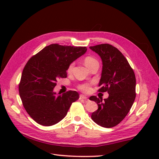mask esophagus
Wrapping results in <instances>:
<instances>
[{"label": "esophagus", "mask_w": 159, "mask_h": 159, "mask_svg": "<svg viewBox=\"0 0 159 159\" xmlns=\"http://www.w3.org/2000/svg\"><path fill=\"white\" fill-rule=\"evenodd\" d=\"M79 99H87L88 98L85 95H80Z\"/></svg>", "instance_id": "1"}]
</instances>
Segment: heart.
I'll return each instance as SVG.
<instances>
[{"label":"heart","mask_w":159,"mask_h":159,"mask_svg":"<svg viewBox=\"0 0 159 159\" xmlns=\"http://www.w3.org/2000/svg\"><path fill=\"white\" fill-rule=\"evenodd\" d=\"M84 64L85 65L87 66L88 69H90L91 66H93L94 64H98V61L97 60H95L94 57H87L85 58L84 60ZM74 66V63H71L70 64L69 68H68V71L70 72L72 70V68ZM79 89L80 90L83 92H88V91L90 90V85L88 83H83V84H80L79 85Z\"/></svg>","instance_id":"heart-1"}]
</instances>
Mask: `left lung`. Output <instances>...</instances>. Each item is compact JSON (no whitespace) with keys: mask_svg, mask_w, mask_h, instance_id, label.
<instances>
[{"mask_svg":"<svg viewBox=\"0 0 159 159\" xmlns=\"http://www.w3.org/2000/svg\"><path fill=\"white\" fill-rule=\"evenodd\" d=\"M90 49L100 57L102 61L99 92H107L108 98L91 96L98 109L91 118L104 128H112L122 121L130 111L135 99L136 79L133 69L124 55L109 44L90 46Z\"/></svg>","mask_w":159,"mask_h":159,"instance_id":"8db88e82","label":"left lung"}]
</instances>
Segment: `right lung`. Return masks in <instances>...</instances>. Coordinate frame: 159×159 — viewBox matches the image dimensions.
I'll return each instance as SVG.
<instances>
[{"mask_svg": "<svg viewBox=\"0 0 159 159\" xmlns=\"http://www.w3.org/2000/svg\"><path fill=\"white\" fill-rule=\"evenodd\" d=\"M86 47L51 44L32 57L23 69L19 86L24 107L36 123L50 126L66 116L76 91L54 92L59 78H66L70 64L86 52Z\"/></svg>", "mask_w": 159, "mask_h": 159, "instance_id": "add662e5", "label": "right lung"}]
</instances>
